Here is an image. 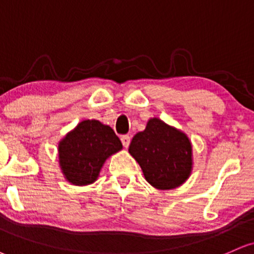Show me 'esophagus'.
Returning a JSON list of instances; mask_svg holds the SVG:
<instances>
[{"instance_id":"esophagus-1","label":"esophagus","mask_w":254,"mask_h":254,"mask_svg":"<svg viewBox=\"0 0 254 254\" xmlns=\"http://www.w3.org/2000/svg\"><path fill=\"white\" fill-rule=\"evenodd\" d=\"M121 142H122V145H124V147H127L129 146V143H130V136L129 135H122L121 136Z\"/></svg>"}]
</instances>
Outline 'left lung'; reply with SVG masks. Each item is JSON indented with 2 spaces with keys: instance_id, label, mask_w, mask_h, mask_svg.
<instances>
[{
  "instance_id": "obj_1",
  "label": "left lung",
  "mask_w": 254,
  "mask_h": 254,
  "mask_svg": "<svg viewBox=\"0 0 254 254\" xmlns=\"http://www.w3.org/2000/svg\"><path fill=\"white\" fill-rule=\"evenodd\" d=\"M128 152L140 165L147 183L156 190L177 189L192 173L189 136L159 118L149 119L145 130L134 135Z\"/></svg>"
}]
</instances>
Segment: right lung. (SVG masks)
I'll list each match as a JSON object with an SVG mask.
<instances>
[{
    "instance_id": "add662e5",
    "label": "right lung",
    "mask_w": 254,
    "mask_h": 254,
    "mask_svg": "<svg viewBox=\"0 0 254 254\" xmlns=\"http://www.w3.org/2000/svg\"><path fill=\"white\" fill-rule=\"evenodd\" d=\"M122 149L114 130L99 120H83L59 142V165L64 179L74 186L98 180L106 160Z\"/></svg>"
}]
</instances>
